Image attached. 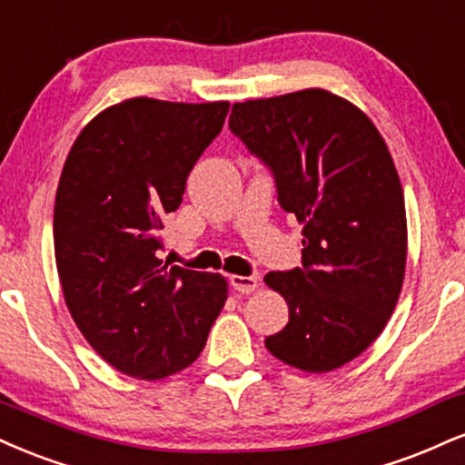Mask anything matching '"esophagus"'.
<instances>
[{
    "label": "esophagus",
    "mask_w": 465,
    "mask_h": 465,
    "mask_svg": "<svg viewBox=\"0 0 465 465\" xmlns=\"http://www.w3.org/2000/svg\"><path fill=\"white\" fill-rule=\"evenodd\" d=\"M229 282H232V286L236 288L238 292H242V294L255 292V288L260 286V277H257V275H247V277L232 275V279H229Z\"/></svg>",
    "instance_id": "esophagus-1"
}]
</instances>
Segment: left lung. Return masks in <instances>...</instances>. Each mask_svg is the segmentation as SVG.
I'll return each mask as SVG.
<instances>
[{
	"label": "left lung",
	"instance_id": "1",
	"mask_svg": "<svg viewBox=\"0 0 465 465\" xmlns=\"http://www.w3.org/2000/svg\"><path fill=\"white\" fill-rule=\"evenodd\" d=\"M229 130L303 225V266L264 277L290 310L266 349L299 371H335L379 338L405 277V197L388 144L357 105L322 88L233 104Z\"/></svg>",
	"mask_w": 465,
	"mask_h": 465
}]
</instances>
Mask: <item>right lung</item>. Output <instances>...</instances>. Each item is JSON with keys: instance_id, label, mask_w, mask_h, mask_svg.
I'll return each instance as SVG.
<instances>
[{"instance_id": "1", "label": "right lung", "mask_w": 465, "mask_h": 465, "mask_svg": "<svg viewBox=\"0 0 465 465\" xmlns=\"http://www.w3.org/2000/svg\"><path fill=\"white\" fill-rule=\"evenodd\" d=\"M227 112V102L125 99L66 155L54 208L58 277L77 329L123 374L155 381L188 368L227 301L223 275L160 260L166 216Z\"/></svg>"}]
</instances>
